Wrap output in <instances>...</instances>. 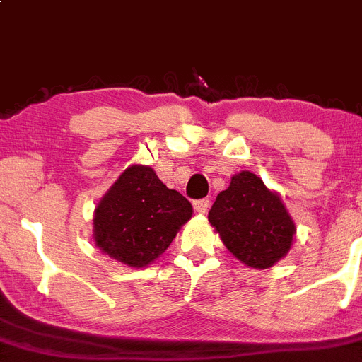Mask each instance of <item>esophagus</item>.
<instances>
[{
    "mask_svg": "<svg viewBox=\"0 0 362 362\" xmlns=\"http://www.w3.org/2000/svg\"><path fill=\"white\" fill-rule=\"evenodd\" d=\"M193 207H195V211L199 212V214H206L209 209V200L207 199L195 200V202H193Z\"/></svg>",
    "mask_w": 362,
    "mask_h": 362,
    "instance_id": "1",
    "label": "esophagus"
}]
</instances>
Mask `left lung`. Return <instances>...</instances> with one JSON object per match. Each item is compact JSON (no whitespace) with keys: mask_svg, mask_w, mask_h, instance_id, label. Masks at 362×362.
<instances>
[{"mask_svg":"<svg viewBox=\"0 0 362 362\" xmlns=\"http://www.w3.org/2000/svg\"><path fill=\"white\" fill-rule=\"evenodd\" d=\"M209 223L238 262L258 270L281 262L296 235L281 195L249 170L235 174L228 188L216 197Z\"/></svg>","mask_w":362,"mask_h":362,"instance_id":"8db88e82","label":"left lung"}]
</instances>
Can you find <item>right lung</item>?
Listing matches in <instances>:
<instances>
[{
	"label": "right lung",
	"mask_w": 362,
	"mask_h": 362,
	"mask_svg": "<svg viewBox=\"0 0 362 362\" xmlns=\"http://www.w3.org/2000/svg\"><path fill=\"white\" fill-rule=\"evenodd\" d=\"M192 214V204L151 167L132 163L98 202L92 237L103 255L144 268L165 252Z\"/></svg>",
	"instance_id": "add662e5"
}]
</instances>
